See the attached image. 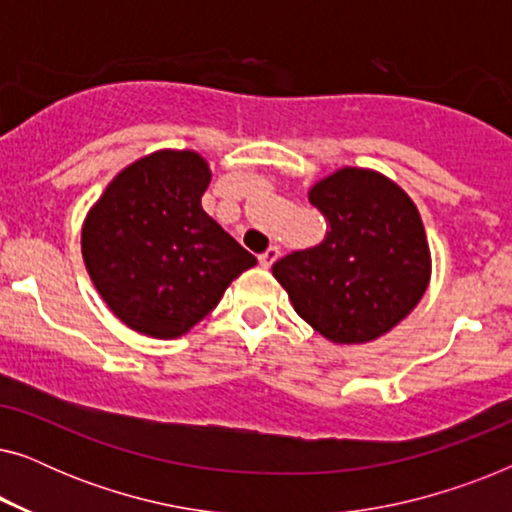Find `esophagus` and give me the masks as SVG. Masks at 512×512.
I'll return each mask as SVG.
<instances>
[{
  "mask_svg": "<svg viewBox=\"0 0 512 512\" xmlns=\"http://www.w3.org/2000/svg\"><path fill=\"white\" fill-rule=\"evenodd\" d=\"M277 258H279V247H270V249H265L261 256H258V263H261V265H263V268H265V270H268V268H270V265L277 261Z\"/></svg>",
  "mask_w": 512,
  "mask_h": 512,
  "instance_id": "34e87169",
  "label": "esophagus"
}]
</instances>
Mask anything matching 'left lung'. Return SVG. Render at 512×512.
Instances as JSON below:
<instances>
[{
    "instance_id": "left-lung-1",
    "label": "left lung",
    "mask_w": 512,
    "mask_h": 512,
    "mask_svg": "<svg viewBox=\"0 0 512 512\" xmlns=\"http://www.w3.org/2000/svg\"><path fill=\"white\" fill-rule=\"evenodd\" d=\"M310 202L326 219L324 240L272 265L293 310L340 345L389 333L415 310L431 279L415 202L384 174L361 167L317 181Z\"/></svg>"
}]
</instances>
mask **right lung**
<instances>
[{
    "label": "right lung",
    "mask_w": 512,
    "mask_h": 512,
    "mask_svg": "<svg viewBox=\"0 0 512 512\" xmlns=\"http://www.w3.org/2000/svg\"><path fill=\"white\" fill-rule=\"evenodd\" d=\"M209 179L195 151H156L118 172L83 221L88 275L132 331L179 338L256 265L202 209Z\"/></svg>",
    "instance_id": "right-lung-1"
}]
</instances>
